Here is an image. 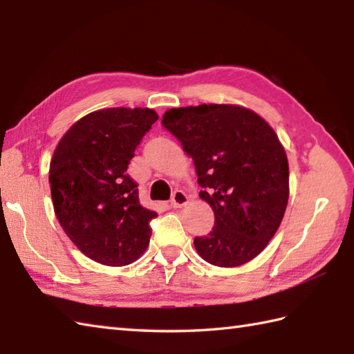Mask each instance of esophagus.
Returning <instances> with one entry per match:
<instances>
[{
    "label": "esophagus",
    "mask_w": 354,
    "mask_h": 354,
    "mask_svg": "<svg viewBox=\"0 0 354 354\" xmlns=\"http://www.w3.org/2000/svg\"><path fill=\"white\" fill-rule=\"evenodd\" d=\"M187 204H189V196H187L183 190H176L175 193H173L171 201H170V205L173 208H183Z\"/></svg>",
    "instance_id": "esophagus-1"
}]
</instances>
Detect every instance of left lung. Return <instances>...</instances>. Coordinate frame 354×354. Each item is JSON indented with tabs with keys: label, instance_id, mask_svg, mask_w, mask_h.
I'll return each mask as SVG.
<instances>
[{
	"label": "left lung",
	"instance_id": "left-lung-1",
	"mask_svg": "<svg viewBox=\"0 0 354 354\" xmlns=\"http://www.w3.org/2000/svg\"><path fill=\"white\" fill-rule=\"evenodd\" d=\"M162 124L181 141L214 212L208 236L194 239L205 261L236 268L265 250L288 207L289 164L275 131L239 104L171 108Z\"/></svg>",
	"mask_w": 354,
	"mask_h": 354
}]
</instances>
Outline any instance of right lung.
Listing matches in <instances>:
<instances>
[{
  "instance_id": "add662e5",
  "label": "right lung",
  "mask_w": 354,
  "mask_h": 354,
  "mask_svg": "<svg viewBox=\"0 0 354 354\" xmlns=\"http://www.w3.org/2000/svg\"><path fill=\"white\" fill-rule=\"evenodd\" d=\"M158 120L149 108H106L77 120L50 162L53 207L71 242L106 266L138 260L149 245L150 221L127 165Z\"/></svg>"
}]
</instances>
